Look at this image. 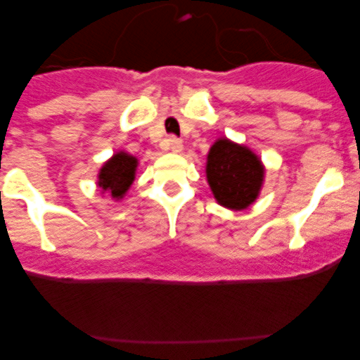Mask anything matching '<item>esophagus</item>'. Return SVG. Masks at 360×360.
I'll list each match as a JSON object with an SVG mask.
<instances>
[{"mask_svg": "<svg viewBox=\"0 0 360 360\" xmlns=\"http://www.w3.org/2000/svg\"><path fill=\"white\" fill-rule=\"evenodd\" d=\"M169 150L172 151V153H181V151H183V141L172 136L169 139Z\"/></svg>", "mask_w": 360, "mask_h": 360, "instance_id": "34e87169", "label": "esophagus"}]
</instances>
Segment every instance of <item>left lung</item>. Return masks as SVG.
Masks as SVG:
<instances>
[{
    "mask_svg": "<svg viewBox=\"0 0 360 360\" xmlns=\"http://www.w3.org/2000/svg\"><path fill=\"white\" fill-rule=\"evenodd\" d=\"M263 165L245 146L219 139L207 157V181L216 200L240 210L256 200L263 184Z\"/></svg>",
    "mask_w": 360,
    "mask_h": 360,
    "instance_id": "left-lung-1",
    "label": "left lung"
}]
</instances>
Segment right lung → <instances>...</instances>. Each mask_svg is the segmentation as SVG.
<instances>
[{
	"mask_svg": "<svg viewBox=\"0 0 360 360\" xmlns=\"http://www.w3.org/2000/svg\"><path fill=\"white\" fill-rule=\"evenodd\" d=\"M137 160L127 153H116L99 172V188L112 198H122L136 174Z\"/></svg>",
	"mask_w": 360,
	"mask_h": 360,
	"instance_id": "right-lung-1",
	"label": "right lung"
}]
</instances>
